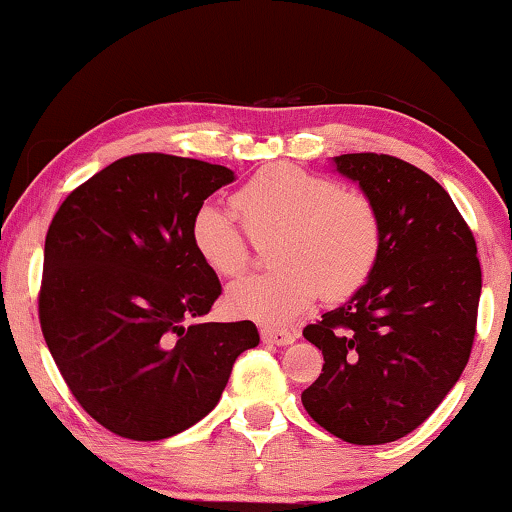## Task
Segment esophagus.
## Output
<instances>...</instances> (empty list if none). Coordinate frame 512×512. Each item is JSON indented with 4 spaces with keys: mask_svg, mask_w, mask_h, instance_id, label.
<instances>
[{
    "mask_svg": "<svg viewBox=\"0 0 512 512\" xmlns=\"http://www.w3.org/2000/svg\"><path fill=\"white\" fill-rule=\"evenodd\" d=\"M261 340L265 342V345H291V342L296 340V331H284V328L263 326Z\"/></svg>",
    "mask_w": 512,
    "mask_h": 512,
    "instance_id": "34e87169",
    "label": "esophagus"
}]
</instances>
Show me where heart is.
Listing matches in <instances>:
<instances>
[{
    "label": "heart",
    "mask_w": 512,
    "mask_h": 512,
    "mask_svg": "<svg viewBox=\"0 0 512 512\" xmlns=\"http://www.w3.org/2000/svg\"><path fill=\"white\" fill-rule=\"evenodd\" d=\"M233 207L251 240H272L268 275H251L228 289L230 314L286 326L321 291L342 300L373 275L382 251V219L366 193L296 165H265L233 193ZM193 249L221 277L249 268L251 242L216 202H202L191 216Z\"/></svg>",
    "instance_id": "1"
}]
</instances>
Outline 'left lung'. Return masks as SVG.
<instances>
[{
    "instance_id": "8db88e82",
    "label": "left lung",
    "mask_w": 512,
    "mask_h": 512,
    "mask_svg": "<svg viewBox=\"0 0 512 512\" xmlns=\"http://www.w3.org/2000/svg\"><path fill=\"white\" fill-rule=\"evenodd\" d=\"M382 219L368 284L303 328L324 354L303 405L328 433L382 445L415 431L457 384L478 324L475 237L436 179L387 153L335 158Z\"/></svg>"
}]
</instances>
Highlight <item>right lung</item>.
Instances as JSON below:
<instances>
[{
    "label": "right lung",
    "instance_id": "add662e5",
    "mask_svg": "<svg viewBox=\"0 0 512 512\" xmlns=\"http://www.w3.org/2000/svg\"><path fill=\"white\" fill-rule=\"evenodd\" d=\"M233 179L205 160L135 153L76 186L48 226L41 333L72 396L116 436L186 431L258 345L251 321L200 324L221 284L188 226Z\"/></svg>",
    "mask_w": 512,
    "mask_h": 512
}]
</instances>
